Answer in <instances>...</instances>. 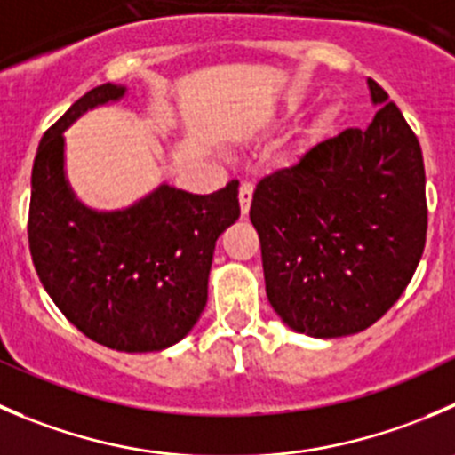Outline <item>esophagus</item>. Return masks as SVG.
<instances>
[{"label":"esophagus","mask_w":455,"mask_h":455,"mask_svg":"<svg viewBox=\"0 0 455 455\" xmlns=\"http://www.w3.org/2000/svg\"><path fill=\"white\" fill-rule=\"evenodd\" d=\"M237 197H240V211H242V215H246V213H249V209H251V200H253V184L242 182L240 193H237Z\"/></svg>","instance_id":"obj_1"}]
</instances>
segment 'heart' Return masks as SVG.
Here are the masks:
<instances>
[{"mask_svg": "<svg viewBox=\"0 0 455 455\" xmlns=\"http://www.w3.org/2000/svg\"><path fill=\"white\" fill-rule=\"evenodd\" d=\"M329 120H331V110H326L324 116H322V120H320V124L324 126V124H329Z\"/></svg>", "mask_w": 455, "mask_h": 455, "instance_id": "b5f03b06", "label": "heart"}]
</instances>
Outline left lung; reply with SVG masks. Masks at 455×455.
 <instances>
[{"mask_svg": "<svg viewBox=\"0 0 455 455\" xmlns=\"http://www.w3.org/2000/svg\"><path fill=\"white\" fill-rule=\"evenodd\" d=\"M369 129H347L258 182L251 222L267 295L298 333L369 329L403 295L427 242L420 142L385 88Z\"/></svg>", "mask_w": 455, "mask_h": 455, "instance_id": "obj_1", "label": "left lung"}]
</instances>
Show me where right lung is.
<instances>
[{
    "label": "right lung",
    "instance_id": "1",
    "mask_svg": "<svg viewBox=\"0 0 455 455\" xmlns=\"http://www.w3.org/2000/svg\"><path fill=\"white\" fill-rule=\"evenodd\" d=\"M124 86L84 92L44 133L33 162L28 246L61 313L108 349L142 354L175 345L206 307L215 240L240 218L237 180L211 196L162 184L135 206L97 213L64 180V129Z\"/></svg>",
    "mask_w": 455,
    "mask_h": 455
}]
</instances>
